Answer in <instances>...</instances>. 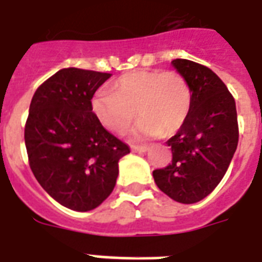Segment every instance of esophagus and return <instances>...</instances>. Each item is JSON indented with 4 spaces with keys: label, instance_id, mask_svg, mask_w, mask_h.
I'll list each match as a JSON object with an SVG mask.
<instances>
[{
    "label": "esophagus",
    "instance_id": "1",
    "mask_svg": "<svg viewBox=\"0 0 262 262\" xmlns=\"http://www.w3.org/2000/svg\"><path fill=\"white\" fill-rule=\"evenodd\" d=\"M131 149H133L134 152L143 153V152H146L149 147L145 146V145H133V146H131Z\"/></svg>",
    "mask_w": 262,
    "mask_h": 262
}]
</instances>
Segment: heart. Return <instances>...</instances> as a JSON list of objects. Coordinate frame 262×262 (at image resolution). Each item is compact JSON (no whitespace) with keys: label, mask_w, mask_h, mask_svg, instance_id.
I'll list each match as a JSON object with an SVG mask.
<instances>
[{"label":"heart","mask_w":262,"mask_h":262,"mask_svg":"<svg viewBox=\"0 0 262 262\" xmlns=\"http://www.w3.org/2000/svg\"><path fill=\"white\" fill-rule=\"evenodd\" d=\"M192 107L188 80L174 70H135L119 77L112 91H98L91 109L99 123L115 134H124L141 117L137 137L172 135L182 128Z\"/></svg>","instance_id":"heart-1"}]
</instances>
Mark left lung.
I'll return each mask as SVG.
<instances>
[{"label":"left lung","instance_id":"left-lung-1","mask_svg":"<svg viewBox=\"0 0 262 262\" xmlns=\"http://www.w3.org/2000/svg\"><path fill=\"white\" fill-rule=\"evenodd\" d=\"M172 66L189 82L192 107L178 133L167 141L172 160L153 171L161 192L184 204L200 202L225 176L239 141L235 99L207 66L174 59Z\"/></svg>","mask_w":262,"mask_h":262}]
</instances>
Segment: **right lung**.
Returning a JSON list of instances; mask_svg holds the SVG:
<instances>
[{"mask_svg":"<svg viewBox=\"0 0 262 262\" xmlns=\"http://www.w3.org/2000/svg\"><path fill=\"white\" fill-rule=\"evenodd\" d=\"M110 73L62 69L41 84L25 125L29 164L58 203L74 211L98 207L115 189L127 143L116 138L91 109Z\"/></svg>","mask_w":262,"mask_h":262,"instance_id":"right-lung-1","label":"right lung"}]
</instances>
